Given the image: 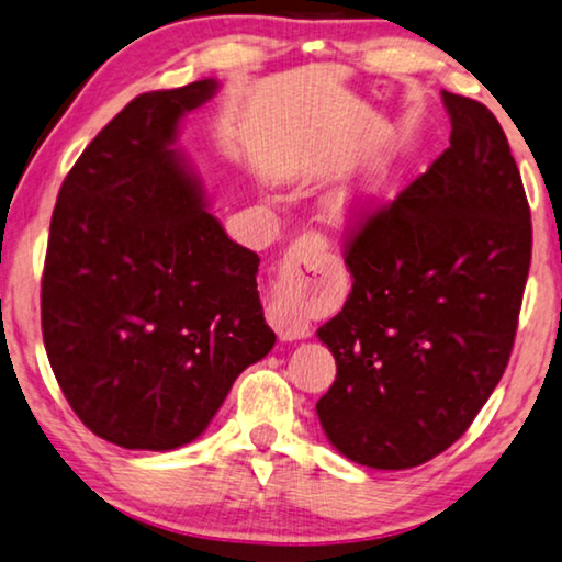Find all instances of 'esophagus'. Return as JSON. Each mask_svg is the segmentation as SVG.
I'll return each mask as SVG.
<instances>
[{"label": "esophagus", "instance_id": "34e87169", "mask_svg": "<svg viewBox=\"0 0 562 562\" xmlns=\"http://www.w3.org/2000/svg\"><path fill=\"white\" fill-rule=\"evenodd\" d=\"M327 240L319 233H304L283 254L279 283H276L271 304L266 308L268 324L283 341L308 337V319L304 312V299H301L299 276L304 268L319 261L327 254Z\"/></svg>", "mask_w": 562, "mask_h": 562}]
</instances>
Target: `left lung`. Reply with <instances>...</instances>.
Segmentation results:
<instances>
[{
	"mask_svg": "<svg viewBox=\"0 0 562 562\" xmlns=\"http://www.w3.org/2000/svg\"><path fill=\"white\" fill-rule=\"evenodd\" d=\"M451 146L345 246L352 291L316 337L337 380L316 403L331 446L411 469L459 441L507 368L532 258L522 177L484 103L443 91Z\"/></svg>",
	"mask_w": 562,
	"mask_h": 562,
	"instance_id": "obj_1",
	"label": "left lung"
}]
</instances>
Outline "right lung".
<instances>
[{"label":"right lung","instance_id":"right-lung-1","mask_svg":"<svg viewBox=\"0 0 562 562\" xmlns=\"http://www.w3.org/2000/svg\"><path fill=\"white\" fill-rule=\"evenodd\" d=\"M217 80L136 99L65 177L43 271L47 360L95 436L139 451L198 438L276 335L258 258L227 238L172 149Z\"/></svg>","mask_w":562,"mask_h":562}]
</instances>
